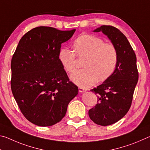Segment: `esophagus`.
Wrapping results in <instances>:
<instances>
[{
  "label": "esophagus",
  "mask_w": 150,
  "mask_h": 150,
  "mask_svg": "<svg viewBox=\"0 0 150 150\" xmlns=\"http://www.w3.org/2000/svg\"><path fill=\"white\" fill-rule=\"evenodd\" d=\"M86 91H87V89H85V88H83V87H79V91L80 93L85 92Z\"/></svg>",
  "instance_id": "34e87169"
}]
</instances>
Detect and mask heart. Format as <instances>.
<instances>
[{"label": "heart", "instance_id": "b5f03b06", "mask_svg": "<svg viewBox=\"0 0 150 150\" xmlns=\"http://www.w3.org/2000/svg\"><path fill=\"white\" fill-rule=\"evenodd\" d=\"M76 55L86 59L83 64L85 69L79 70L71 75V79L81 87H88L98 80L103 81L110 77L118 61V52L115 45L105 44L103 39L90 34L78 37L73 43ZM58 59L62 67L68 73L77 69L75 54L67 48H62L58 53Z\"/></svg>", "mask_w": 150, "mask_h": 150}]
</instances>
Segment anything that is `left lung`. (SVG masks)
Wrapping results in <instances>:
<instances>
[{
    "instance_id": "1",
    "label": "left lung",
    "mask_w": 150,
    "mask_h": 150,
    "mask_svg": "<svg viewBox=\"0 0 150 150\" xmlns=\"http://www.w3.org/2000/svg\"><path fill=\"white\" fill-rule=\"evenodd\" d=\"M93 32L107 35L118 52L112 74L91 90L97 95L98 103L88 110V116L98 125L108 126L122 118L130 108L138 81L136 56L126 37L116 28L103 25Z\"/></svg>"
}]
</instances>
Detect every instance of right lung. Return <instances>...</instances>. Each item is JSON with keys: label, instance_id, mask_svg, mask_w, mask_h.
Returning <instances> with one entry per match:
<instances>
[{"label": "right lung", "instance_id": "add662e5", "mask_svg": "<svg viewBox=\"0 0 150 150\" xmlns=\"http://www.w3.org/2000/svg\"><path fill=\"white\" fill-rule=\"evenodd\" d=\"M75 30L39 26L25 34L11 61V89L22 113L40 126L54 125L64 117L78 94L58 59L62 43Z\"/></svg>", "mask_w": 150, "mask_h": 150}]
</instances>
